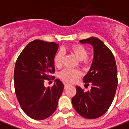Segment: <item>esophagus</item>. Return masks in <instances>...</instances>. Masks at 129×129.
<instances>
[{"mask_svg": "<svg viewBox=\"0 0 129 129\" xmlns=\"http://www.w3.org/2000/svg\"><path fill=\"white\" fill-rule=\"evenodd\" d=\"M64 85H65V88H66L67 87H68V86H70V84H69V83H65Z\"/></svg>", "mask_w": 129, "mask_h": 129, "instance_id": "obj_1", "label": "esophagus"}]
</instances>
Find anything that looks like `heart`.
<instances>
[{"mask_svg": "<svg viewBox=\"0 0 129 129\" xmlns=\"http://www.w3.org/2000/svg\"><path fill=\"white\" fill-rule=\"evenodd\" d=\"M70 50L72 52H73L74 55L76 56L79 61H81L83 64L87 63V57L88 56V51L83 46L81 45L72 46ZM63 53L62 51H59L57 52L54 58V63L57 67H61L63 63ZM80 71L76 69H69L66 68L63 70L59 73V77L62 80L66 82H73L79 77Z\"/></svg>", "mask_w": 129, "mask_h": 129, "instance_id": "heart-1", "label": "heart"}]
</instances>
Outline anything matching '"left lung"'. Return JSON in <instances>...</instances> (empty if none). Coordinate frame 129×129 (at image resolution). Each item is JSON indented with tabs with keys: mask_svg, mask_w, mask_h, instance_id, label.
<instances>
[{
	"mask_svg": "<svg viewBox=\"0 0 129 129\" xmlns=\"http://www.w3.org/2000/svg\"><path fill=\"white\" fill-rule=\"evenodd\" d=\"M94 47V59L91 68L84 77L85 83L91 84V89L84 91L76 87L77 94L72 99L77 113L87 119H96L109 108L118 86V74L115 58L109 48L95 37L80 40Z\"/></svg>",
	"mask_w": 129,
	"mask_h": 129,
	"instance_id": "left-lung-1",
	"label": "left lung"
}]
</instances>
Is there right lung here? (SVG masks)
<instances>
[{"label": "right lung", "mask_w": 129, "mask_h": 129, "mask_svg": "<svg viewBox=\"0 0 129 129\" xmlns=\"http://www.w3.org/2000/svg\"><path fill=\"white\" fill-rule=\"evenodd\" d=\"M59 45L35 40L26 46L16 61L14 87L22 109L30 118L42 120L50 117L57 107L64 85L55 80L52 87H45L44 80L55 72L54 58ZM52 77V76H51Z\"/></svg>", "instance_id": "obj_1"}]
</instances>
